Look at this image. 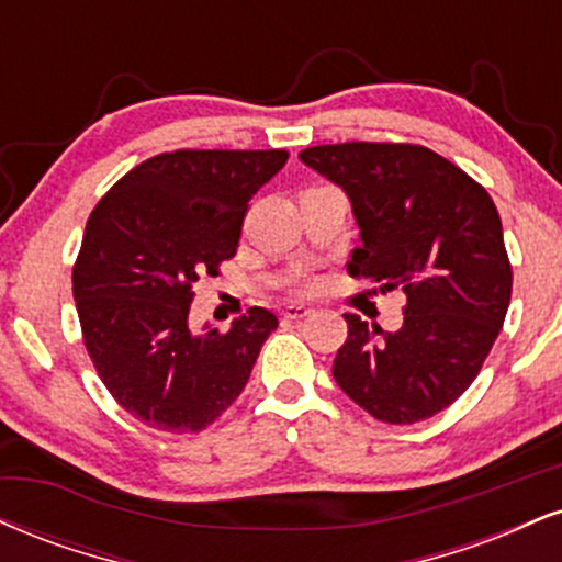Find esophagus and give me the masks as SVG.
Segmentation results:
<instances>
[{
  "instance_id": "esophagus-1",
  "label": "esophagus",
  "mask_w": 562,
  "mask_h": 562,
  "mask_svg": "<svg viewBox=\"0 0 562 562\" xmlns=\"http://www.w3.org/2000/svg\"><path fill=\"white\" fill-rule=\"evenodd\" d=\"M311 308L303 306V303H288L285 308H282V316L285 319H303V316H308Z\"/></svg>"
}]
</instances>
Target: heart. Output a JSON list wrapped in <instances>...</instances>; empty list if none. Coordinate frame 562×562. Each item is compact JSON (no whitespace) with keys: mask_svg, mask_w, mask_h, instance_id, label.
<instances>
[{"mask_svg":"<svg viewBox=\"0 0 562 562\" xmlns=\"http://www.w3.org/2000/svg\"><path fill=\"white\" fill-rule=\"evenodd\" d=\"M311 288H314V280H311V277H301V280H295V290H301V293H308Z\"/></svg>","mask_w":562,"mask_h":562,"instance_id":"1","label":"heart"}]
</instances>
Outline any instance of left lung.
I'll return each mask as SVG.
<instances>
[{
  "instance_id": "left-lung-1",
  "label": "left lung",
  "mask_w": 562,
  "mask_h": 562,
  "mask_svg": "<svg viewBox=\"0 0 562 562\" xmlns=\"http://www.w3.org/2000/svg\"><path fill=\"white\" fill-rule=\"evenodd\" d=\"M303 165L348 193L361 246L348 274L403 290V327L346 314L333 376L384 424H416L469 390L508 314L513 269L492 195L418 144H324Z\"/></svg>"
}]
</instances>
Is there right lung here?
Returning a JSON list of instances; mask_svg holds the SVG:
<instances>
[{"instance_id":"1","label":"right lung","mask_w":562,"mask_h":562,"mask_svg":"<svg viewBox=\"0 0 562 562\" xmlns=\"http://www.w3.org/2000/svg\"><path fill=\"white\" fill-rule=\"evenodd\" d=\"M285 161L282 148L165 151L88 216L72 267L80 333L99 380L146 427L201 431L246 387L277 316L254 306L227 333L193 335L188 311L199 277L238 251L254 193Z\"/></svg>"}]
</instances>
